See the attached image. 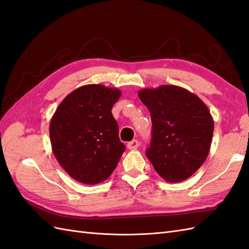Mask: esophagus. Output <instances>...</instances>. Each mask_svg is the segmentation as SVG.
Instances as JSON below:
<instances>
[{
	"instance_id": "34e87169",
	"label": "esophagus",
	"mask_w": 249,
	"mask_h": 249,
	"mask_svg": "<svg viewBox=\"0 0 249 249\" xmlns=\"http://www.w3.org/2000/svg\"><path fill=\"white\" fill-rule=\"evenodd\" d=\"M138 146H139L138 140H132V141L127 143V147H128V149H136V148H138Z\"/></svg>"
}]
</instances>
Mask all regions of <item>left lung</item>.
I'll list each match as a JSON object with an SVG mask.
<instances>
[{"instance_id":"obj_1","label":"left lung","mask_w":249,"mask_h":249,"mask_svg":"<svg viewBox=\"0 0 249 249\" xmlns=\"http://www.w3.org/2000/svg\"><path fill=\"white\" fill-rule=\"evenodd\" d=\"M138 95L153 124L146 157L164 180H186L210 152L214 122L209 109L197 95L178 86L141 89Z\"/></svg>"}]
</instances>
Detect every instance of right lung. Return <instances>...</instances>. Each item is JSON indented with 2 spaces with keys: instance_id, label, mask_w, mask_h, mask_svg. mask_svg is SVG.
Wrapping results in <instances>:
<instances>
[{
  "instance_id": "right-lung-1",
  "label": "right lung",
  "mask_w": 249,
  "mask_h": 249,
  "mask_svg": "<svg viewBox=\"0 0 249 249\" xmlns=\"http://www.w3.org/2000/svg\"><path fill=\"white\" fill-rule=\"evenodd\" d=\"M121 96L117 88L86 85L67 95L50 123L52 149L75 180L103 182L118 165L125 145L111 109Z\"/></svg>"
}]
</instances>
